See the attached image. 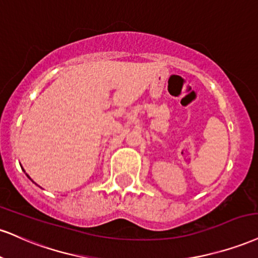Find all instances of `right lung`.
Here are the masks:
<instances>
[{
	"label": "right lung",
	"instance_id": "add662e5",
	"mask_svg": "<svg viewBox=\"0 0 258 258\" xmlns=\"http://www.w3.org/2000/svg\"><path fill=\"white\" fill-rule=\"evenodd\" d=\"M27 176H29V175H27Z\"/></svg>",
	"mask_w": 258,
	"mask_h": 258
}]
</instances>
